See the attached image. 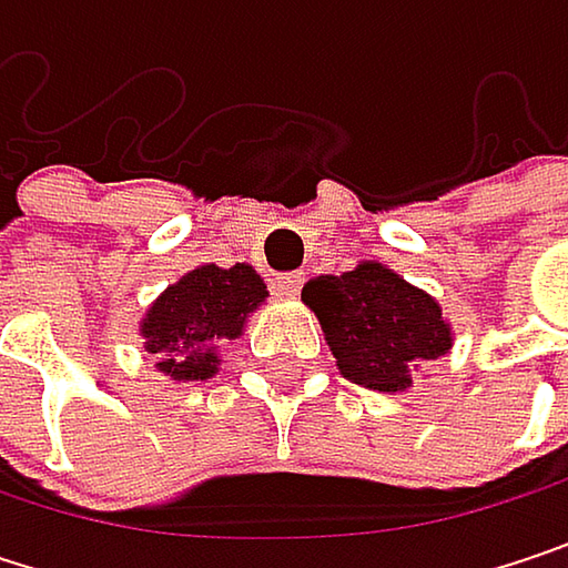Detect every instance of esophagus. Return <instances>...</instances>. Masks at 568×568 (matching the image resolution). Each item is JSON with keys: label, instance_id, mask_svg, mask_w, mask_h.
Wrapping results in <instances>:
<instances>
[{"label": "esophagus", "instance_id": "obj_1", "mask_svg": "<svg viewBox=\"0 0 568 568\" xmlns=\"http://www.w3.org/2000/svg\"><path fill=\"white\" fill-rule=\"evenodd\" d=\"M302 283H305V273H283V276H276V292L285 295V298H295L298 292H302Z\"/></svg>", "mask_w": 568, "mask_h": 568}]
</instances>
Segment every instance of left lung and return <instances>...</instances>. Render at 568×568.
Wrapping results in <instances>:
<instances>
[{"label":"left lung","instance_id":"8db88e82","mask_svg":"<svg viewBox=\"0 0 568 568\" xmlns=\"http://www.w3.org/2000/svg\"><path fill=\"white\" fill-rule=\"evenodd\" d=\"M302 302L315 312L338 372L368 392H410L420 365L454 348L440 302L375 260L342 276H315Z\"/></svg>","mask_w":568,"mask_h":568}]
</instances>
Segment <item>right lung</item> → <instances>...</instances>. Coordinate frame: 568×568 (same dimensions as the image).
I'll return each instance as SVG.
<instances>
[{"label":"right lung","instance_id":"obj_1","mask_svg":"<svg viewBox=\"0 0 568 568\" xmlns=\"http://www.w3.org/2000/svg\"><path fill=\"white\" fill-rule=\"evenodd\" d=\"M266 298L270 288L250 263L230 270L203 263L148 305L138 325L144 352L158 358L154 368L173 385L206 382L220 372V345L236 342Z\"/></svg>","mask_w":568,"mask_h":568}]
</instances>
